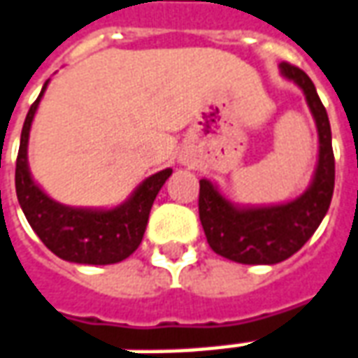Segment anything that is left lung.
Listing matches in <instances>:
<instances>
[{
	"mask_svg": "<svg viewBox=\"0 0 358 358\" xmlns=\"http://www.w3.org/2000/svg\"><path fill=\"white\" fill-rule=\"evenodd\" d=\"M279 69L304 92L318 129V162L310 186L285 203L238 205L222 196L211 180H199V221L209 246L246 266H273L299 252L326 217L336 184L331 127L316 87L299 67L283 62Z\"/></svg>",
	"mask_w": 358,
	"mask_h": 358,
	"instance_id": "obj_1",
	"label": "left lung"
}]
</instances>
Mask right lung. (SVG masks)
<instances>
[{"label":"right lung","mask_w":358,"mask_h":358,"mask_svg":"<svg viewBox=\"0 0 358 358\" xmlns=\"http://www.w3.org/2000/svg\"><path fill=\"white\" fill-rule=\"evenodd\" d=\"M48 83L50 79L29 110L21 131L15 169V189L19 205L32 231L57 257L87 266L118 264L131 256L141 244L155 197L172 174V169H164L145 178L124 203L110 209L71 207L52 199L34 182L29 169V136L32 120Z\"/></svg>","instance_id":"add662e5"}]
</instances>
